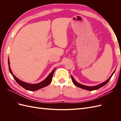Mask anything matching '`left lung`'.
Here are the masks:
<instances>
[{
    "label": "left lung",
    "instance_id": "8db88e82",
    "mask_svg": "<svg viewBox=\"0 0 121 121\" xmlns=\"http://www.w3.org/2000/svg\"><path fill=\"white\" fill-rule=\"evenodd\" d=\"M115 71L113 72V73L112 74V75L110 77H109V78L107 80V81L104 82V83H102L99 84V85H98L95 86H92V87L87 86H85V85H82V84H80V83H78V82H77L75 81V79H74V78H73V77L72 76H71V77H72V81H73V83H74V84H75V85H76V86H77V87H79V88H81L83 89H85V90H89V91H92V90H97V89H99V88H100L102 87V86H104L105 85H106V84H107L108 82V81H109V80H110L111 78H112V76L113 75V73H115Z\"/></svg>",
    "mask_w": 121,
    "mask_h": 121
}]
</instances>
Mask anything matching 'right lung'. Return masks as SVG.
Listing matches in <instances>:
<instances>
[{"label":"right lung","instance_id":"1","mask_svg":"<svg viewBox=\"0 0 121 121\" xmlns=\"http://www.w3.org/2000/svg\"><path fill=\"white\" fill-rule=\"evenodd\" d=\"M8 64H9V70L10 74L12 75L13 77V78L14 79V80H16V82L18 84H19L21 86L23 87L24 88H25V89H26V90H29V91H36L37 90L41 89V88H43V87L48 86L49 84L50 83V82H52V81L53 74L54 71L56 70V69H55L48 76V77H47L42 82L39 83L38 84H29V83H25L24 82L21 81L20 80H19V79L17 78L13 74V73L12 72V70H11L10 68L9 67V58L8 60Z\"/></svg>","mask_w":121,"mask_h":121}]
</instances>
